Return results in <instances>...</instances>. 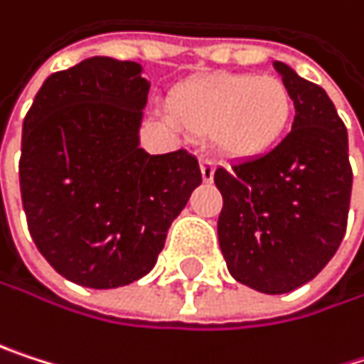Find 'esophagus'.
I'll use <instances>...</instances> for the list:
<instances>
[{"instance_id": "34e87169", "label": "esophagus", "mask_w": 364, "mask_h": 364, "mask_svg": "<svg viewBox=\"0 0 364 364\" xmlns=\"http://www.w3.org/2000/svg\"><path fill=\"white\" fill-rule=\"evenodd\" d=\"M200 172H203L205 183H211L213 176H215V161L209 159V157H203V159H200Z\"/></svg>"}]
</instances>
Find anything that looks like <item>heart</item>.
I'll return each mask as SVG.
<instances>
[{
    "instance_id": "1",
    "label": "heart",
    "mask_w": 364,
    "mask_h": 364,
    "mask_svg": "<svg viewBox=\"0 0 364 364\" xmlns=\"http://www.w3.org/2000/svg\"><path fill=\"white\" fill-rule=\"evenodd\" d=\"M294 102L277 76L207 74L178 85L170 95L172 121L192 136H211L230 159L273 151L288 132Z\"/></svg>"
}]
</instances>
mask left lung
Wrapping results in <instances>:
<instances>
[{
	"label": "left lung",
	"mask_w": 364,
	"mask_h": 364,
	"mask_svg": "<svg viewBox=\"0 0 364 364\" xmlns=\"http://www.w3.org/2000/svg\"><path fill=\"white\" fill-rule=\"evenodd\" d=\"M294 102L288 136L267 155L215 170L224 207L220 247L230 275L264 294L311 282L348 226L352 166L348 129L326 91L275 61Z\"/></svg>",
	"instance_id": "8db88e82"
}]
</instances>
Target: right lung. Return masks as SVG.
<instances>
[{"label": "right lung", "instance_id": "add662e5", "mask_svg": "<svg viewBox=\"0 0 364 364\" xmlns=\"http://www.w3.org/2000/svg\"><path fill=\"white\" fill-rule=\"evenodd\" d=\"M134 61L91 57L50 74L23 121L29 235L65 279L95 290L146 275L203 183L186 149L149 155L138 127L149 82Z\"/></svg>", "mask_w": 364, "mask_h": 364}]
</instances>
